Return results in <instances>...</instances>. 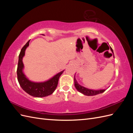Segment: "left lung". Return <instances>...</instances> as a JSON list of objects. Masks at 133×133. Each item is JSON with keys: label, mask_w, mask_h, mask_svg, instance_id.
<instances>
[{"label": "left lung", "mask_w": 133, "mask_h": 133, "mask_svg": "<svg viewBox=\"0 0 133 133\" xmlns=\"http://www.w3.org/2000/svg\"><path fill=\"white\" fill-rule=\"evenodd\" d=\"M110 49L112 51V53H113V50H112L111 48H110ZM74 85H75L76 89H77L79 92H82V93L84 95H85L87 96L95 95H97V94H99L100 93H102V92L105 91V90H94L87 89V88H84V87H82V85H79V84L78 83L76 79L75 78V76H74Z\"/></svg>", "instance_id": "left-lung-1"}]
</instances>
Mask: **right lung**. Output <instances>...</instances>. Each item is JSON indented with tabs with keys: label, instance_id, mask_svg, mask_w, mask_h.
<instances>
[{
	"label": "right lung",
	"instance_id": "1",
	"mask_svg": "<svg viewBox=\"0 0 133 133\" xmlns=\"http://www.w3.org/2000/svg\"><path fill=\"white\" fill-rule=\"evenodd\" d=\"M29 41H28L24 46L19 55V60L17 68V78L18 82L22 89L28 94L34 97L42 98L51 95L57 87L60 76L63 71L55 75L53 78L43 83H34L28 80L23 73L24 65L23 63V57L25 55L26 48L29 46Z\"/></svg>",
	"mask_w": 133,
	"mask_h": 133
}]
</instances>
